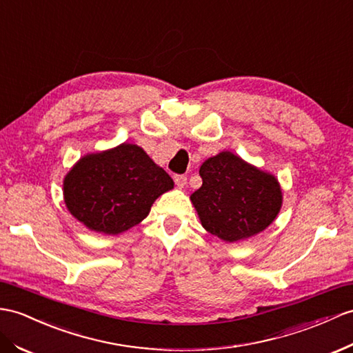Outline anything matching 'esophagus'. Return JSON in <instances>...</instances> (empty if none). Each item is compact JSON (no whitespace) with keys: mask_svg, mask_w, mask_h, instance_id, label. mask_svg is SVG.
Masks as SVG:
<instances>
[{"mask_svg":"<svg viewBox=\"0 0 353 353\" xmlns=\"http://www.w3.org/2000/svg\"><path fill=\"white\" fill-rule=\"evenodd\" d=\"M175 184L179 188H184L187 184V176L185 175H175Z\"/></svg>","mask_w":353,"mask_h":353,"instance_id":"34e87169","label":"esophagus"}]
</instances>
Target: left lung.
I'll use <instances>...</instances> for the list:
<instances>
[{
    "label": "left lung",
    "instance_id": "left-lung-1",
    "mask_svg": "<svg viewBox=\"0 0 353 353\" xmlns=\"http://www.w3.org/2000/svg\"><path fill=\"white\" fill-rule=\"evenodd\" d=\"M202 187L192 203L202 226L226 243L250 238L268 228L281 208L277 178L229 151L203 161Z\"/></svg>",
    "mask_w": 353,
    "mask_h": 353
}]
</instances>
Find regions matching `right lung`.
<instances>
[{"instance_id": "1", "label": "right lung", "mask_w": 353, "mask_h": 353, "mask_svg": "<svg viewBox=\"0 0 353 353\" xmlns=\"http://www.w3.org/2000/svg\"><path fill=\"white\" fill-rule=\"evenodd\" d=\"M174 181L133 143L87 154L64 178V202L94 232L118 235L141 223Z\"/></svg>"}]
</instances>
